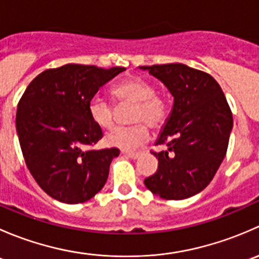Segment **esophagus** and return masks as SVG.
Here are the masks:
<instances>
[{
  "label": "esophagus",
  "mask_w": 259,
  "mask_h": 259,
  "mask_svg": "<svg viewBox=\"0 0 259 259\" xmlns=\"http://www.w3.org/2000/svg\"><path fill=\"white\" fill-rule=\"evenodd\" d=\"M122 155L127 156V158L130 159H138L140 156V153L139 151H121Z\"/></svg>",
  "instance_id": "1"
}]
</instances>
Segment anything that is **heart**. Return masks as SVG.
I'll list each match as a JSON object with an SVG mask.
<instances>
[{
	"label": "heart",
	"instance_id": "b5f03b06",
	"mask_svg": "<svg viewBox=\"0 0 259 259\" xmlns=\"http://www.w3.org/2000/svg\"><path fill=\"white\" fill-rule=\"evenodd\" d=\"M111 94L117 103H134L132 121L129 126H116L105 137L109 146L133 149L142 145L149 138L147 124L151 129L163 126L168 117V104L163 96L155 93L151 81L140 76H130L115 83ZM90 119L101 129H110L115 124V108L111 103L100 96H94L88 105ZM143 121V123H138ZM147 124L145 125V124Z\"/></svg>",
	"mask_w": 259,
	"mask_h": 259
}]
</instances>
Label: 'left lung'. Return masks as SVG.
Returning <instances> with one entry per match:
<instances>
[{"label":"left lung","mask_w":259,"mask_h":259,"mask_svg":"<svg viewBox=\"0 0 259 259\" xmlns=\"http://www.w3.org/2000/svg\"><path fill=\"white\" fill-rule=\"evenodd\" d=\"M174 98L173 110L155 145H164L158 170L145 187L163 199L179 200L202 192L226 156L233 115L221 86L209 74L183 64L142 66Z\"/></svg>","instance_id":"left-lung-1"}]
</instances>
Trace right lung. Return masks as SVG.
Wrapping results in <instances>:
<instances>
[{
    "label": "right lung",
    "mask_w": 259,
    "mask_h": 259,
    "mask_svg": "<svg viewBox=\"0 0 259 259\" xmlns=\"http://www.w3.org/2000/svg\"><path fill=\"white\" fill-rule=\"evenodd\" d=\"M124 67L67 64L41 72L18 101L16 130L31 176L50 197L67 204L103 189L117 148L89 149L103 138L89 101Z\"/></svg>",
    "instance_id": "1"
}]
</instances>
